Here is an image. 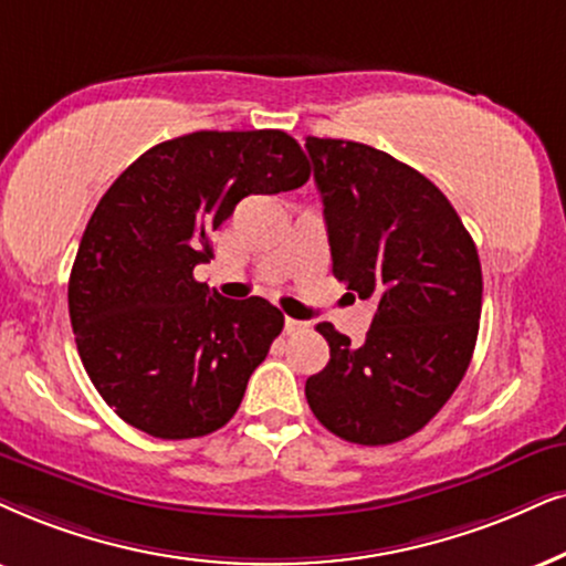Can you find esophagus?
<instances>
[{
    "mask_svg": "<svg viewBox=\"0 0 566 566\" xmlns=\"http://www.w3.org/2000/svg\"><path fill=\"white\" fill-rule=\"evenodd\" d=\"M284 332L287 334H300V332H307V321H300V318H284Z\"/></svg>",
    "mask_w": 566,
    "mask_h": 566,
    "instance_id": "34e87169",
    "label": "esophagus"
}]
</instances>
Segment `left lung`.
<instances>
[{
	"label": "left lung",
	"instance_id": "obj_1",
	"mask_svg": "<svg viewBox=\"0 0 566 566\" xmlns=\"http://www.w3.org/2000/svg\"><path fill=\"white\" fill-rule=\"evenodd\" d=\"M305 148L334 276L376 305L360 347L326 321L316 326L332 357L305 381L307 405L345 441H402L447 405L473 357L483 303L475 242L447 196L395 156L313 135Z\"/></svg>",
	"mask_w": 566,
	"mask_h": 566
}]
</instances>
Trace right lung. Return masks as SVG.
Returning <instances> with one entry per match:
<instances>
[{
    "mask_svg": "<svg viewBox=\"0 0 566 566\" xmlns=\"http://www.w3.org/2000/svg\"><path fill=\"white\" fill-rule=\"evenodd\" d=\"M311 177L282 130H200L135 159L98 200L70 274V324L83 368L125 423L198 439L230 423L248 378L282 334L263 297L224 300L192 269L248 196Z\"/></svg>",
    "mask_w": 566,
    "mask_h": 566,
    "instance_id": "obj_1",
    "label": "right lung"
}]
</instances>
